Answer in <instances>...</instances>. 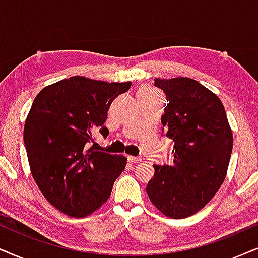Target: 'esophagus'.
I'll return each mask as SVG.
<instances>
[{"mask_svg": "<svg viewBox=\"0 0 258 258\" xmlns=\"http://www.w3.org/2000/svg\"><path fill=\"white\" fill-rule=\"evenodd\" d=\"M127 159H128L130 163L137 164V163H139L140 160H142V158H140V157H135V156H128V157H127Z\"/></svg>", "mask_w": 258, "mask_h": 258, "instance_id": "34e87169", "label": "esophagus"}]
</instances>
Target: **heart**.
<instances>
[{"mask_svg": "<svg viewBox=\"0 0 258 258\" xmlns=\"http://www.w3.org/2000/svg\"><path fill=\"white\" fill-rule=\"evenodd\" d=\"M140 94L145 95V97H154V94L152 93V92H150V91H143Z\"/></svg>", "mask_w": 258, "mask_h": 258, "instance_id": "1", "label": "heart"}]
</instances>
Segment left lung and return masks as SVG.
<instances>
[{"mask_svg": "<svg viewBox=\"0 0 258 258\" xmlns=\"http://www.w3.org/2000/svg\"><path fill=\"white\" fill-rule=\"evenodd\" d=\"M164 91L163 132L172 139V164H154L146 186L161 214L185 218L204 208L225 179L232 132L217 95L190 78L154 79Z\"/></svg>", "mask_w": 258, "mask_h": 258, "instance_id": "8db88e82", "label": "left lung"}]
</instances>
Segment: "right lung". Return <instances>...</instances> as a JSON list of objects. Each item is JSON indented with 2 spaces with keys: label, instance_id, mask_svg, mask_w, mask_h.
Segmentation results:
<instances>
[{
  "label": "right lung",
  "instance_id": "1",
  "mask_svg": "<svg viewBox=\"0 0 258 258\" xmlns=\"http://www.w3.org/2000/svg\"><path fill=\"white\" fill-rule=\"evenodd\" d=\"M131 82L72 77L44 87L26 119L23 140L34 180L49 203L71 217L93 214L109 198L127 158L88 149L113 100Z\"/></svg>",
  "mask_w": 258,
  "mask_h": 258
}]
</instances>
